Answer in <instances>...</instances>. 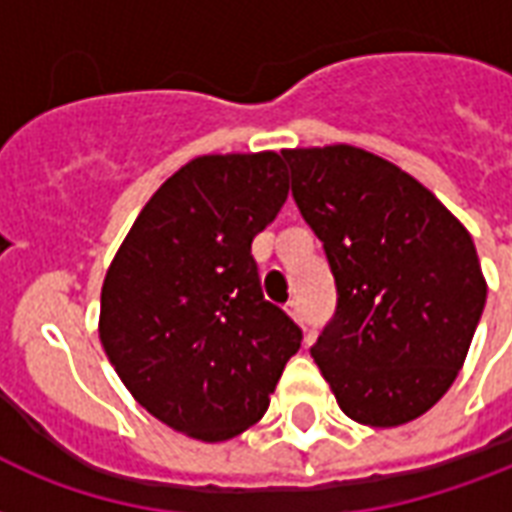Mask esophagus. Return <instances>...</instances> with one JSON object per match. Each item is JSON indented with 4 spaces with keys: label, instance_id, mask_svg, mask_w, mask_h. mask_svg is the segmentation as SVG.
<instances>
[{
    "label": "esophagus",
    "instance_id": "1",
    "mask_svg": "<svg viewBox=\"0 0 512 512\" xmlns=\"http://www.w3.org/2000/svg\"><path fill=\"white\" fill-rule=\"evenodd\" d=\"M286 311H289V316H292L294 322H305V316H302V305L300 302H289V308H286Z\"/></svg>",
    "mask_w": 512,
    "mask_h": 512
}]
</instances>
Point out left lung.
<instances>
[{"label": "left lung", "mask_w": 512, "mask_h": 512, "mask_svg": "<svg viewBox=\"0 0 512 512\" xmlns=\"http://www.w3.org/2000/svg\"><path fill=\"white\" fill-rule=\"evenodd\" d=\"M283 160L338 292L311 357L346 417L409 423L450 390L486 308L475 242L431 190L365 149H283Z\"/></svg>", "instance_id": "8db88e82"}]
</instances>
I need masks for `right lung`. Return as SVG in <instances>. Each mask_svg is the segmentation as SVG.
I'll return each mask as SVG.
<instances>
[{"label": "right lung", "mask_w": 512, "mask_h": 512, "mask_svg": "<svg viewBox=\"0 0 512 512\" xmlns=\"http://www.w3.org/2000/svg\"><path fill=\"white\" fill-rule=\"evenodd\" d=\"M289 196L278 152L204 155L138 212L100 292L119 379L174 431L223 442L259 423L302 330L264 300L253 237Z\"/></svg>", "instance_id": "right-lung-1"}]
</instances>
